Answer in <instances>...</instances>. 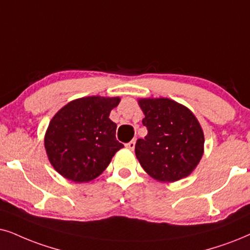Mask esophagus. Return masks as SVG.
<instances>
[{"label":"esophagus","mask_w":250,"mask_h":250,"mask_svg":"<svg viewBox=\"0 0 250 250\" xmlns=\"http://www.w3.org/2000/svg\"><path fill=\"white\" fill-rule=\"evenodd\" d=\"M125 147L129 148V150H134V148H135V141H130L129 143L125 144Z\"/></svg>","instance_id":"34e87169"}]
</instances>
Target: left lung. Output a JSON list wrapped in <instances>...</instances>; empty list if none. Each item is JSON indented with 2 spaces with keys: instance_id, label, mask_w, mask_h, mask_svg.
I'll return each mask as SVG.
<instances>
[{
  "instance_id": "obj_1",
  "label": "left lung",
  "mask_w": 250,
  "mask_h": 250,
  "mask_svg": "<svg viewBox=\"0 0 250 250\" xmlns=\"http://www.w3.org/2000/svg\"><path fill=\"white\" fill-rule=\"evenodd\" d=\"M147 129L138 138L135 153L145 172L163 182L188 176L200 163L204 135L200 123L187 107L167 99H140Z\"/></svg>"
}]
</instances>
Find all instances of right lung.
Instances as JSON below:
<instances>
[{"mask_svg":"<svg viewBox=\"0 0 250 250\" xmlns=\"http://www.w3.org/2000/svg\"><path fill=\"white\" fill-rule=\"evenodd\" d=\"M120 98L86 97L62 107L49 122L45 147L50 164L74 182L99 176L123 144L116 140V123L109 113Z\"/></svg>","mask_w":250,"mask_h":250,"instance_id":"right-lung-1","label":"right lung"}]
</instances>
